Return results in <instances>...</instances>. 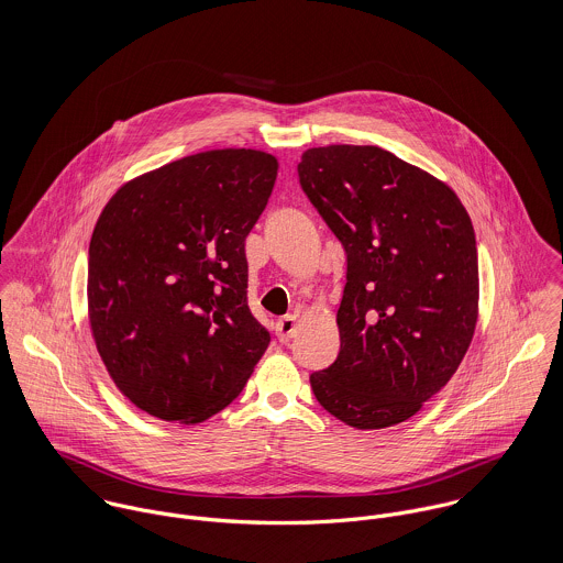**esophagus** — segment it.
<instances>
[{"mask_svg":"<svg viewBox=\"0 0 563 563\" xmlns=\"http://www.w3.org/2000/svg\"><path fill=\"white\" fill-rule=\"evenodd\" d=\"M275 333H277V338L282 342H288L290 338H295L297 335V317L288 314V317L279 319V321L275 322Z\"/></svg>","mask_w":563,"mask_h":563,"instance_id":"1","label":"esophagus"}]
</instances>
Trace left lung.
Listing matches in <instances>:
<instances>
[{
    "instance_id": "1",
    "label": "left lung",
    "mask_w": 563,
    "mask_h": 563,
    "mask_svg": "<svg viewBox=\"0 0 563 563\" xmlns=\"http://www.w3.org/2000/svg\"><path fill=\"white\" fill-rule=\"evenodd\" d=\"M299 181L346 253L340 353L310 375L355 429L411 418L462 364L479 317V264L460 197L373 145L308 150Z\"/></svg>"
}]
</instances>
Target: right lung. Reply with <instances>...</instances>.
Here are the masks:
<instances>
[{
    "instance_id": "1",
    "label": "right lung",
    "mask_w": 563,
    "mask_h": 563,
    "mask_svg": "<svg viewBox=\"0 0 563 563\" xmlns=\"http://www.w3.org/2000/svg\"><path fill=\"white\" fill-rule=\"evenodd\" d=\"M277 158L212 150L164 164L106 203L88 246V321L139 409L201 422L234 401L271 333L246 306L244 241Z\"/></svg>"
}]
</instances>
